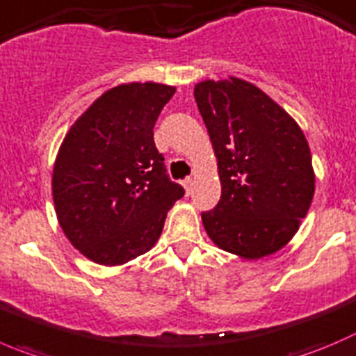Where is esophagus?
Returning <instances> with one entry per match:
<instances>
[{
  "label": "esophagus",
  "mask_w": 356,
  "mask_h": 356,
  "mask_svg": "<svg viewBox=\"0 0 356 356\" xmlns=\"http://www.w3.org/2000/svg\"><path fill=\"white\" fill-rule=\"evenodd\" d=\"M192 185H194V180H192V178H185V180H184V187H185V192H187V195H191Z\"/></svg>",
  "instance_id": "1"
}]
</instances>
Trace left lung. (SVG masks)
Listing matches in <instances>:
<instances>
[{
    "label": "left lung",
    "mask_w": 356,
    "mask_h": 356,
    "mask_svg": "<svg viewBox=\"0 0 356 356\" xmlns=\"http://www.w3.org/2000/svg\"><path fill=\"white\" fill-rule=\"evenodd\" d=\"M218 164L222 195L202 225L218 248L246 260L282 250L314 195L306 136L296 120L246 80L194 87Z\"/></svg>",
    "instance_id": "8db88e82"
}]
</instances>
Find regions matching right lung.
<instances>
[{"mask_svg":"<svg viewBox=\"0 0 356 356\" xmlns=\"http://www.w3.org/2000/svg\"><path fill=\"white\" fill-rule=\"evenodd\" d=\"M175 87L122 83L76 118L57 152L52 195L71 245L101 266H122L154 248L181 185L165 172L154 125Z\"/></svg>","mask_w":356,"mask_h":356,"instance_id":"right-lung-1","label":"right lung"}]
</instances>
